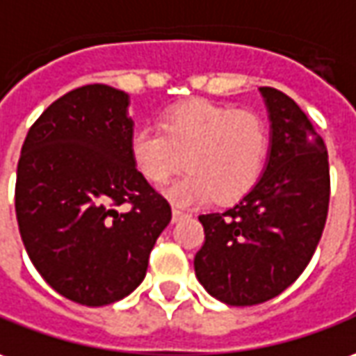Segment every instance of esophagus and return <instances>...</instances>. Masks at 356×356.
I'll list each match as a JSON object with an SVG mask.
<instances>
[{"instance_id":"esophagus-1","label":"esophagus","mask_w":356,"mask_h":356,"mask_svg":"<svg viewBox=\"0 0 356 356\" xmlns=\"http://www.w3.org/2000/svg\"><path fill=\"white\" fill-rule=\"evenodd\" d=\"M186 219V213L180 209H172V222H180V220Z\"/></svg>"}]
</instances>
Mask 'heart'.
<instances>
[{"label":"heart","instance_id":"heart-1","mask_svg":"<svg viewBox=\"0 0 356 356\" xmlns=\"http://www.w3.org/2000/svg\"><path fill=\"white\" fill-rule=\"evenodd\" d=\"M269 136L264 120L207 100H190L168 110L161 127L143 126L129 139V154L141 176L154 186L182 168L188 172L164 188L176 205L215 197L238 202L264 172Z\"/></svg>","mask_w":356,"mask_h":356}]
</instances>
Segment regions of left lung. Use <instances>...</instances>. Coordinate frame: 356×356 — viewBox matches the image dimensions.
<instances>
[{
    "label": "left lung",
    "instance_id": "8db88e82",
    "mask_svg": "<svg viewBox=\"0 0 356 356\" xmlns=\"http://www.w3.org/2000/svg\"><path fill=\"white\" fill-rule=\"evenodd\" d=\"M259 95L269 120L264 172L234 207L200 215L205 244L193 259L203 289L230 306L261 305L295 283L330 205L323 139L285 92L261 87Z\"/></svg>",
    "mask_w": 356,
    "mask_h": 356
}]
</instances>
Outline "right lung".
I'll list each match as a JSON object with an SVG mask.
<instances>
[{
    "instance_id": "1",
    "label": "right lung",
    "mask_w": 356,
    "mask_h": 356,
    "mask_svg": "<svg viewBox=\"0 0 356 356\" xmlns=\"http://www.w3.org/2000/svg\"><path fill=\"white\" fill-rule=\"evenodd\" d=\"M129 95L85 85L51 102L21 149L15 211L24 250L48 285L77 305L134 293L172 219L129 154Z\"/></svg>"
}]
</instances>
